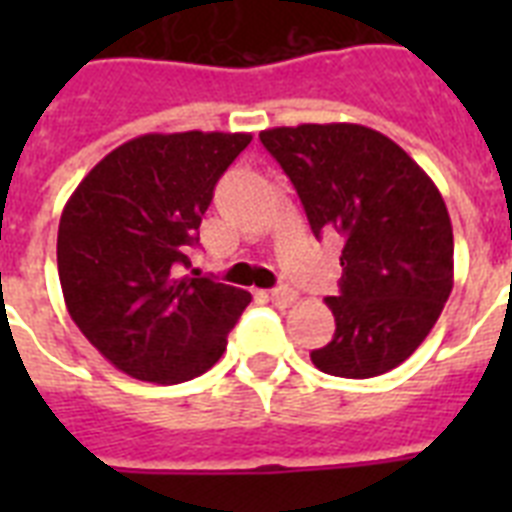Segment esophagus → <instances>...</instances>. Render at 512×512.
<instances>
[{
  "mask_svg": "<svg viewBox=\"0 0 512 512\" xmlns=\"http://www.w3.org/2000/svg\"><path fill=\"white\" fill-rule=\"evenodd\" d=\"M295 300H297L295 289L279 287V289H273V292H271V303L279 305V308H287V305H292Z\"/></svg>",
  "mask_w": 512,
  "mask_h": 512,
  "instance_id": "1",
  "label": "esophagus"
}]
</instances>
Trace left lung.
I'll list each match as a JSON object with an SVG mask.
<instances>
[{
  "mask_svg": "<svg viewBox=\"0 0 512 512\" xmlns=\"http://www.w3.org/2000/svg\"><path fill=\"white\" fill-rule=\"evenodd\" d=\"M260 140L295 185L311 231L342 239L340 295L327 297L335 337L311 361L350 380L396 369L452 295V220L436 183L364 124L273 127Z\"/></svg>",
  "mask_w": 512,
  "mask_h": 512,
  "instance_id": "1",
  "label": "left lung"
}]
</instances>
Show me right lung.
<instances>
[{
	"mask_svg": "<svg viewBox=\"0 0 512 512\" xmlns=\"http://www.w3.org/2000/svg\"><path fill=\"white\" fill-rule=\"evenodd\" d=\"M249 132H151L100 159L63 207L58 276L82 335L119 372L175 385L217 364L252 295L188 268L212 191Z\"/></svg>",
	"mask_w": 512,
	"mask_h": 512,
	"instance_id": "right-lung-1",
	"label": "right lung"
}]
</instances>
